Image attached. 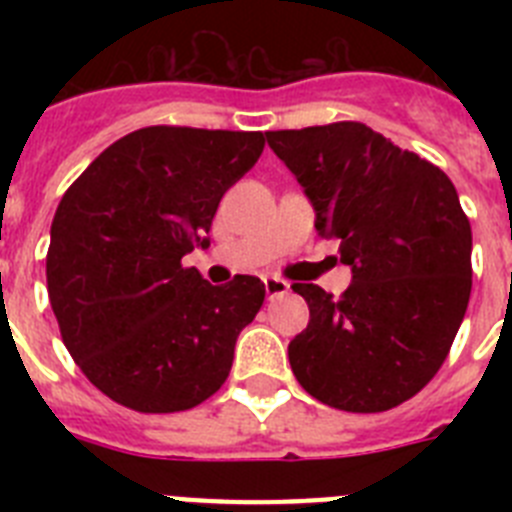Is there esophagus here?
Here are the masks:
<instances>
[{
	"label": "esophagus",
	"instance_id": "1",
	"mask_svg": "<svg viewBox=\"0 0 512 512\" xmlns=\"http://www.w3.org/2000/svg\"><path fill=\"white\" fill-rule=\"evenodd\" d=\"M264 287H266V297H269V300H277V297H284L289 292V282H284V279H279V277H266Z\"/></svg>",
	"mask_w": 512,
	"mask_h": 512
}]
</instances>
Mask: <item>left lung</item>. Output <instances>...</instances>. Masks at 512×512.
<instances>
[{"label": "left lung", "instance_id": "8db88e82", "mask_svg": "<svg viewBox=\"0 0 512 512\" xmlns=\"http://www.w3.org/2000/svg\"><path fill=\"white\" fill-rule=\"evenodd\" d=\"M315 207L320 238L351 266L338 300L295 284L310 323L289 343L302 390L346 413L418 395L449 356L472 292V228L438 166L364 122L269 130Z\"/></svg>", "mask_w": 512, "mask_h": 512}]
</instances>
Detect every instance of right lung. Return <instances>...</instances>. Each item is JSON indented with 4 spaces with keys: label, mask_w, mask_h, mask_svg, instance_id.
Masks as SVG:
<instances>
[{
    "label": "right lung",
    "mask_w": 512,
    "mask_h": 512,
    "mask_svg": "<svg viewBox=\"0 0 512 512\" xmlns=\"http://www.w3.org/2000/svg\"><path fill=\"white\" fill-rule=\"evenodd\" d=\"M264 143V133L151 125L104 148L63 194L48 297L69 354L117 405L179 413L228 379L266 287L246 274L212 287L182 259L210 246L217 205Z\"/></svg>",
    "instance_id": "1"
}]
</instances>
